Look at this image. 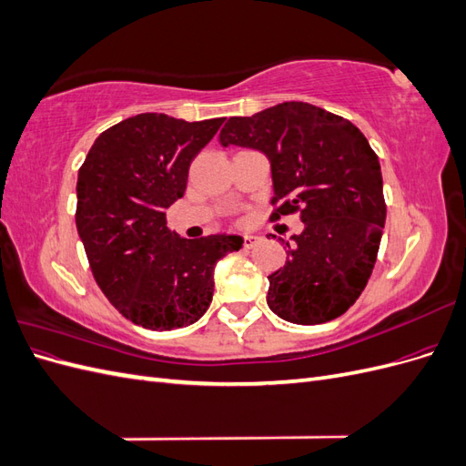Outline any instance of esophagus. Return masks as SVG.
<instances>
[{
  "label": "esophagus",
  "instance_id": "obj_1",
  "mask_svg": "<svg viewBox=\"0 0 466 466\" xmlns=\"http://www.w3.org/2000/svg\"><path fill=\"white\" fill-rule=\"evenodd\" d=\"M258 241H260V237H257V235H245L243 237V247L245 248H252Z\"/></svg>",
  "mask_w": 466,
  "mask_h": 466
}]
</instances>
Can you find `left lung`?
<instances>
[{"instance_id": "left-lung-1", "label": "left lung", "mask_w": 466, "mask_h": 466, "mask_svg": "<svg viewBox=\"0 0 466 466\" xmlns=\"http://www.w3.org/2000/svg\"><path fill=\"white\" fill-rule=\"evenodd\" d=\"M223 147L260 149L272 165L270 221L299 214L288 262L268 276V307L295 324H320L356 303L377 260L387 204L377 153L350 120L307 103L231 116Z\"/></svg>"}]
</instances>
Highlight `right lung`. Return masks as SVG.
<instances>
[{
	"mask_svg": "<svg viewBox=\"0 0 466 466\" xmlns=\"http://www.w3.org/2000/svg\"><path fill=\"white\" fill-rule=\"evenodd\" d=\"M223 118H126L95 139L77 175V233L106 299L137 327L173 330L198 320L214 268L243 247L238 235L180 238L167 208L185 196L188 168Z\"/></svg>",
	"mask_w": 466,
	"mask_h": 466,
	"instance_id": "obj_1",
	"label": "right lung"
}]
</instances>
